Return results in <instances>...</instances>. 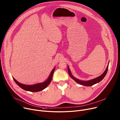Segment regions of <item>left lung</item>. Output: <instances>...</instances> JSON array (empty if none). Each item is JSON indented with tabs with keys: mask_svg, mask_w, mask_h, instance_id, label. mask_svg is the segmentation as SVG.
Wrapping results in <instances>:
<instances>
[{
	"mask_svg": "<svg viewBox=\"0 0 120 120\" xmlns=\"http://www.w3.org/2000/svg\"><path fill=\"white\" fill-rule=\"evenodd\" d=\"M108 66H109V64H108V65H107V67L106 68V69L105 70V72L102 74L101 75H100V76L96 78H94V79H93L92 80H89V81H81L79 79H77L76 78H75V77H74L71 74V72H70V69L69 67L68 66V73H69V75H70V76L74 80H75L76 82L81 84V85H84V86H92V85H93L94 84H95V83H97L99 82H100V81H101L102 79H103L104 78V77H105V76L106 75L107 73V71H108Z\"/></svg>",
	"mask_w": 120,
	"mask_h": 120,
	"instance_id": "1",
	"label": "left lung"
}]
</instances>
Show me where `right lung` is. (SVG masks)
I'll return each instance as SVG.
<instances>
[{"mask_svg":"<svg viewBox=\"0 0 120 120\" xmlns=\"http://www.w3.org/2000/svg\"><path fill=\"white\" fill-rule=\"evenodd\" d=\"M55 70V68H54L53 70L52 71V72H51L49 77L45 82H42V83H37L36 84L26 85V84H22L17 81L14 77H13V78L14 81L15 82V83L23 89H24L26 91H28L32 92H39V91H42L43 89H45L50 84V83L51 82V80H52L53 75Z\"/></svg>","mask_w":120,"mask_h":120,"instance_id":"add662e5","label":"right lung"}]
</instances>
